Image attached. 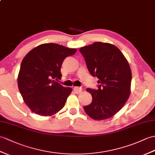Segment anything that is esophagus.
<instances>
[{"label":"esophagus","mask_w":155,"mask_h":155,"mask_svg":"<svg viewBox=\"0 0 155 155\" xmlns=\"http://www.w3.org/2000/svg\"><path fill=\"white\" fill-rule=\"evenodd\" d=\"M73 91L76 94H79V93H81L82 91V89L81 87H74Z\"/></svg>","instance_id":"1"}]
</instances>
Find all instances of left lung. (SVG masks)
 <instances>
[{"instance_id": "1", "label": "left lung", "mask_w": 155, "mask_h": 155, "mask_svg": "<svg viewBox=\"0 0 155 155\" xmlns=\"http://www.w3.org/2000/svg\"><path fill=\"white\" fill-rule=\"evenodd\" d=\"M88 71L98 78V90L87 88L92 102L84 106L86 114L94 120L113 117L126 103L131 93V71L127 60L116 46L95 42L82 47Z\"/></svg>"}]
</instances>
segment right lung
I'll return each mask as SVG.
<instances>
[{"label": "right lung", "mask_w": 155, "mask_h": 155, "mask_svg": "<svg viewBox=\"0 0 155 155\" xmlns=\"http://www.w3.org/2000/svg\"><path fill=\"white\" fill-rule=\"evenodd\" d=\"M77 49L59 44H44L24 57L18 76V86L24 102L32 112L53 116L63 108L72 92L55 81L61 78V67Z\"/></svg>", "instance_id": "add662e5"}]
</instances>
